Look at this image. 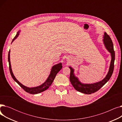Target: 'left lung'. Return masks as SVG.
<instances>
[{
    "instance_id": "8db88e82",
    "label": "left lung",
    "mask_w": 122,
    "mask_h": 122,
    "mask_svg": "<svg viewBox=\"0 0 122 122\" xmlns=\"http://www.w3.org/2000/svg\"><path fill=\"white\" fill-rule=\"evenodd\" d=\"M103 42L106 49L110 53L111 57L109 68V71L106 76L103 80L98 82L92 83V84H84V83L81 82L79 80L78 77L75 75L74 73V69L72 67L69 66V67L70 69V70H71L70 81L76 91L86 94L93 93L98 91L110 79L114 70L115 56L112 41L110 37L107 34L106 32L104 33Z\"/></svg>"
}]
</instances>
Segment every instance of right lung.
Here are the masks:
<instances>
[{
  "label": "right lung",
  "mask_w": 122,
  "mask_h": 122,
  "mask_svg": "<svg viewBox=\"0 0 122 122\" xmlns=\"http://www.w3.org/2000/svg\"><path fill=\"white\" fill-rule=\"evenodd\" d=\"M20 31H21V30H19L17 32V35L15 36V37L13 38V40H12V43L14 41H15L18 37L19 34H20ZM10 53V50H9V53H8V60L9 65V70H10V72L12 77L13 79V80L17 83V84L24 89L25 91L28 93H30V94H37V93H40L41 92H42L46 90V89L47 88H48L49 87L51 86V85L52 84V83L53 82L57 74L60 71V70L62 68V63H61V62L57 64L54 65V66H53L52 67V68H51L50 73L48 76V78H47L46 81L43 83V84H42L40 86H35V87H27L26 86L23 85V84H21V82H19L17 80V79L15 78V76H14L13 73V72H12V68H11Z\"/></svg>",
  "instance_id": "add662e5"
}]
</instances>
